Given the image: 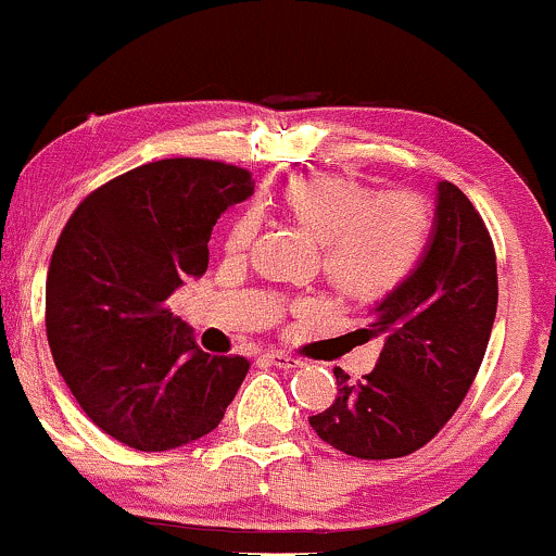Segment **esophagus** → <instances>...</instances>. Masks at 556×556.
<instances>
[{
  "label": "esophagus",
  "instance_id": "obj_1",
  "mask_svg": "<svg viewBox=\"0 0 556 556\" xmlns=\"http://www.w3.org/2000/svg\"><path fill=\"white\" fill-rule=\"evenodd\" d=\"M267 357H270V362L276 367H283V370H294V367H302L304 362L299 359V357H294V354H286V352H270L267 354Z\"/></svg>",
  "mask_w": 556,
  "mask_h": 556
}]
</instances>
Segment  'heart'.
I'll return each mask as SVG.
<instances>
[{"instance_id": "heart-1", "label": "heart", "mask_w": 556, "mask_h": 556, "mask_svg": "<svg viewBox=\"0 0 556 556\" xmlns=\"http://www.w3.org/2000/svg\"><path fill=\"white\" fill-rule=\"evenodd\" d=\"M280 204L323 241V276L339 294L378 302L415 273L430 239V210L413 191H380L341 176H304L280 191ZM257 220L244 212L226 252L252 244Z\"/></svg>"}]
</instances>
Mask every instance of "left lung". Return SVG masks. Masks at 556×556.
Listing matches in <instances>:
<instances>
[{"instance_id":"obj_1","label":"left lung","mask_w":556,"mask_h":556,"mask_svg":"<svg viewBox=\"0 0 556 556\" xmlns=\"http://www.w3.org/2000/svg\"><path fill=\"white\" fill-rule=\"evenodd\" d=\"M498 302L496 252L480 212L448 180L439 184L435 226L415 273L357 330L383 349L372 372L349 380L309 426L349 457L394 459L446 426L470 391Z\"/></svg>"}]
</instances>
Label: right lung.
<instances>
[{
  "instance_id": "obj_1",
  "label": "right lung",
  "mask_w": 556,
  "mask_h": 556,
  "mask_svg": "<svg viewBox=\"0 0 556 556\" xmlns=\"http://www.w3.org/2000/svg\"><path fill=\"white\" fill-rule=\"evenodd\" d=\"M244 167L147 162L93 189L67 217L47 273V339L89 420L141 452L202 439L226 415L249 359L210 357L170 312L210 262V233L252 197Z\"/></svg>"
}]
</instances>
